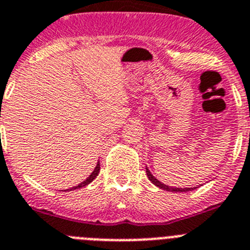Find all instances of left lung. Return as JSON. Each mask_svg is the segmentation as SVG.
I'll return each instance as SVG.
<instances>
[{
	"mask_svg": "<svg viewBox=\"0 0 250 250\" xmlns=\"http://www.w3.org/2000/svg\"><path fill=\"white\" fill-rule=\"evenodd\" d=\"M146 172H147V177H148V178H149V181L152 182V183L154 184V186L159 187L161 189L168 190V192H189V190L195 189V188H197V187H195V188H172V187L166 186V184L161 183V182H159L158 179L154 178V177H153V175L150 174V172H149V170H148L147 167H146Z\"/></svg>",
	"mask_w": 250,
	"mask_h": 250,
	"instance_id": "1",
	"label": "left lung"
}]
</instances>
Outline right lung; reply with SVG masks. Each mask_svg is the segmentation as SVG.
<instances>
[{"label":"right lung","instance_id":"add662e5","mask_svg":"<svg viewBox=\"0 0 250 250\" xmlns=\"http://www.w3.org/2000/svg\"><path fill=\"white\" fill-rule=\"evenodd\" d=\"M100 169H101V166H100V162H98V163H97V166H96V168H94V170H93V172H92V174L89 175V177H88V178L86 179V181H84V182H82V183H81V184H78V186L73 187V188H71V189H67V190H73V189H78V188H82V187H86L87 184H89V183H91V182L93 181V179L96 178V177H97V175H98V173H100Z\"/></svg>","mask_w":250,"mask_h":250}]
</instances>
